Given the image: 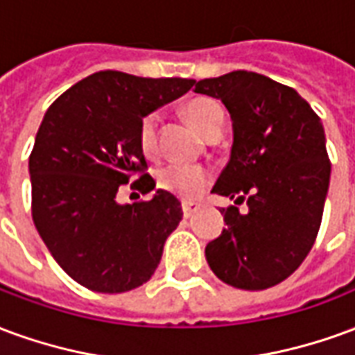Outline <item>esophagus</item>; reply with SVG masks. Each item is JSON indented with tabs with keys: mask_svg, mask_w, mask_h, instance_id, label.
Wrapping results in <instances>:
<instances>
[{
	"mask_svg": "<svg viewBox=\"0 0 355 355\" xmlns=\"http://www.w3.org/2000/svg\"><path fill=\"white\" fill-rule=\"evenodd\" d=\"M201 209V203L198 201H182V213H184L186 218H190L192 215H196Z\"/></svg>",
	"mask_w": 355,
	"mask_h": 355,
	"instance_id": "esophagus-1",
	"label": "esophagus"
}]
</instances>
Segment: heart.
I'll return each instance as SVG.
<instances>
[{
  "instance_id": "b5f03b06",
  "label": "heart",
  "mask_w": 355,
  "mask_h": 355,
  "mask_svg": "<svg viewBox=\"0 0 355 355\" xmlns=\"http://www.w3.org/2000/svg\"><path fill=\"white\" fill-rule=\"evenodd\" d=\"M184 116L193 129L205 139L213 132L223 131L224 110L215 98L209 96L193 98L184 106ZM155 137H157V116L148 114L139 123V144L142 152L146 154L154 152ZM209 182H211V173L205 167H198V165L171 163L159 171V186L163 190L188 200L198 198L207 188Z\"/></svg>"
}]
</instances>
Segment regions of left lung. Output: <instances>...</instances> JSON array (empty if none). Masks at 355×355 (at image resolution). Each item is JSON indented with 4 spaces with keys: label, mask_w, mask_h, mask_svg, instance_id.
Listing matches in <instances>:
<instances>
[{
    "label": "left lung",
    "mask_w": 355,
    "mask_h": 355,
    "mask_svg": "<svg viewBox=\"0 0 355 355\" xmlns=\"http://www.w3.org/2000/svg\"><path fill=\"white\" fill-rule=\"evenodd\" d=\"M196 93L223 101L234 129L230 162L211 192L249 207L220 211L226 228L205 259L232 287H274L302 264L320 230L331 178L321 119L295 89L247 70L198 81Z\"/></svg>",
    "instance_id": "1"
}]
</instances>
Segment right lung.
Returning a JSON list of instances; mask_svg holds the SVG:
<instances>
[{
    "label": "right lung",
    "instance_id": "obj_1",
    "mask_svg": "<svg viewBox=\"0 0 355 355\" xmlns=\"http://www.w3.org/2000/svg\"><path fill=\"white\" fill-rule=\"evenodd\" d=\"M186 78H139L104 70L78 81L45 112L30 155L32 218L66 274L96 293L146 283L182 220L180 201L117 203V190L146 169L140 119L193 87ZM131 188H155L142 175Z\"/></svg>",
    "mask_w": 355,
    "mask_h": 355
}]
</instances>
